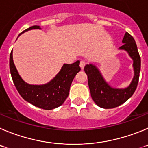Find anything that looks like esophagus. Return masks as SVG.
Returning <instances> with one entry per match:
<instances>
[{
	"mask_svg": "<svg viewBox=\"0 0 148 148\" xmlns=\"http://www.w3.org/2000/svg\"><path fill=\"white\" fill-rule=\"evenodd\" d=\"M85 64H86V63H85V60H81L79 66H80V67H81V69H83L84 67H85Z\"/></svg>",
	"mask_w": 148,
	"mask_h": 148,
	"instance_id": "esophagus-1",
	"label": "esophagus"
}]
</instances>
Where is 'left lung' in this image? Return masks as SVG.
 I'll return each mask as SVG.
<instances>
[{
    "label": "left lung",
    "mask_w": 148,
    "mask_h": 148,
    "mask_svg": "<svg viewBox=\"0 0 148 148\" xmlns=\"http://www.w3.org/2000/svg\"><path fill=\"white\" fill-rule=\"evenodd\" d=\"M122 42L123 45L119 49L126 51L132 58L134 71L133 79L127 88H114L110 86L103 79L99 69L93 64H87L84 68L88 75L91 97L96 105L101 108L112 109L121 105L132 97L137 87L140 73L141 59L136 42L133 36L127 32L124 35Z\"/></svg>",
    "instance_id": "8db88e82"
}]
</instances>
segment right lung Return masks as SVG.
<instances>
[{"mask_svg": "<svg viewBox=\"0 0 148 148\" xmlns=\"http://www.w3.org/2000/svg\"><path fill=\"white\" fill-rule=\"evenodd\" d=\"M32 29H41V27L34 25L22 34ZM9 68L14 84L20 96L33 105L47 110H53L63 104L69 96L74 77L81 70L79 60L72 64H63L58 74L48 83L30 85L25 82L18 73L13 61L12 50L9 58Z\"/></svg>", "mask_w": 148, "mask_h": 148, "instance_id": "obj_1", "label": "right lung"}]
</instances>
